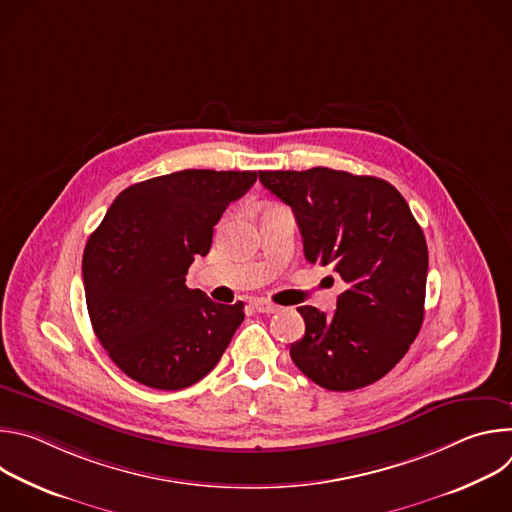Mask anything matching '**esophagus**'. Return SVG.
Returning <instances> with one entry per match:
<instances>
[{
	"mask_svg": "<svg viewBox=\"0 0 512 512\" xmlns=\"http://www.w3.org/2000/svg\"><path fill=\"white\" fill-rule=\"evenodd\" d=\"M253 308L261 314H275L279 310V306L267 302V300H253Z\"/></svg>",
	"mask_w": 512,
	"mask_h": 512,
	"instance_id": "obj_1",
	"label": "esophagus"
}]
</instances>
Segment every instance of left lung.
Here are the masks:
<instances>
[{"instance_id": "obj_1", "label": "left lung", "mask_w": 512, "mask_h": 512, "mask_svg": "<svg viewBox=\"0 0 512 512\" xmlns=\"http://www.w3.org/2000/svg\"><path fill=\"white\" fill-rule=\"evenodd\" d=\"M259 180L294 210L306 259L332 265L346 283L332 316L298 308L306 334L291 344V360L330 391L383 379L423 322L427 243L409 204L381 178L330 168L259 172Z\"/></svg>"}]
</instances>
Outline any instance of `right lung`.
I'll list each match as a JSON object with an SVG mask.
<instances>
[{
  "instance_id": "right-lung-1",
  "label": "right lung",
  "mask_w": 512,
  "mask_h": 512,
  "mask_svg": "<svg viewBox=\"0 0 512 512\" xmlns=\"http://www.w3.org/2000/svg\"><path fill=\"white\" fill-rule=\"evenodd\" d=\"M257 172L182 170L125 188L109 206L83 255L93 330L133 381L178 391L206 377L245 312L186 287L194 257L212 245L227 206Z\"/></svg>"
}]
</instances>
